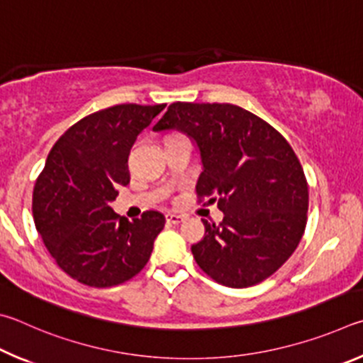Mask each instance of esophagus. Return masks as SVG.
<instances>
[{
  "label": "esophagus",
  "instance_id": "esophagus-1",
  "mask_svg": "<svg viewBox=\"0 0 363 363\" xmlns=\"http://www.w3.org/2000/svg\"><path fill=\"white\" fill-rule=\"evenodd\" d=\"M165 220H167L169 225H178V223H182V221H183V217H182V215H177V213H167V215H165Z\"/></svg>",
  "mask_w": 363,
  "mask_h": 363
}]
</instances>
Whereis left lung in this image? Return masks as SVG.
I'll list each match as a JSON object with an SVG mask.
<instances>
[{"instance_id": "left-lung-1", "label": "left lung", "mask_w": 363, "mask_h": 363, "mask_svg": "<svg viewBox=\"0 0 363 363\" xmlns=\"http://www.w3.org/2000/svg\"><path fill=\"white\" fill-rule=\"evenodd\" d=\"M180 130L201 152L196 191L223 212L191 247L215 282L245 289L263 282L300 244L309 204L308 183L287 140L262 118L231 104H172L155 132Z\"/></svg>"}]
</instances>
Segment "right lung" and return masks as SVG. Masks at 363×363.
I'll return each instance as SVG.
<instances>
[{
	"label": "right lung",
	"mask_w": 363,
	"mask_h": 363,
	"mask_svg": "<svg viewBox=\"0 0 363 363\" xmlns=\"http://www.w3.org/2000/svg\"><path fill=\"white\" fill-rule=\"evenodd\" d=\"M165 108L114 105L89 114L57 140L33 189V218L44 245L69 277L106 289L145 268L165 217L133 221L113 212L116 186L130 180L127 157L137 135Z\"/></svg>",
	"instance_id": "right-lung-1"
}]
</instances>
